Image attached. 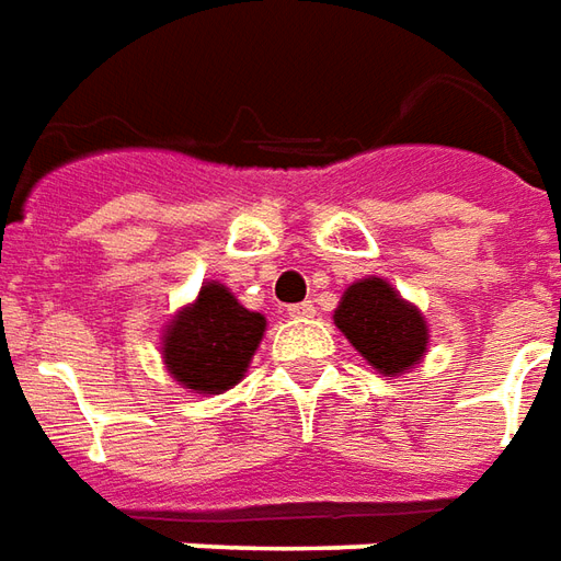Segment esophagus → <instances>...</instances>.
<instances>
[{"label":"esophagus","instance_id":"obj_1","mask_svg":"<svg viewBox=\"0 0 561 561\" xmlns=\"http://www.w3.org/2000/svg\"><path fill=\"white\" fill-rule=\"evenodd\" d=\"M287 311L293 320H308V317H313V313H317V308H313L311 301H299V305H289Z\"/></svg>","mask_w":561,"mask_h":561}]
</instances>
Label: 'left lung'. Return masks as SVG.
Masks as SVG:
<instances>
[{
	"mask_svg": "<svg viewBox=\"0 0 561 561\" xmlns=\"http://www.w3.org/2000/svg\"><path fill=\"white\" fill-rule=\"evenodd\" d=\"M332 320L377 375H404L428 353L432 335L426 317L414 301L401 299L387 277L371 274L353 280L337 301Z\"/></svg>",
	"mask_w": 561,
	"mask_h": 561,
	"instance_id": "8db88e82",
	"label": "left lung"
}]
</instances>
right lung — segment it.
Here are the masks:
<instances>
[{"mask_svg":"<svg viewBox=\"0 0 561 561\" xmlns=\"http://www.w3.org/2000/svg\"><path fill=\"white\" fill-rule=\"evenodd\" d=\"M265 325V313L244 308L226 284L205 280L162 329V365L190 392L220 396L248 375Z\"/></svg>","mask_w":561,"mask_h":561,"instance_id":"1","label":"right lung"}]
</instances>
